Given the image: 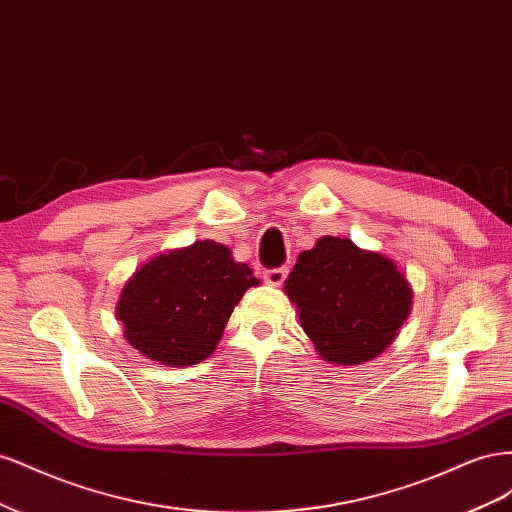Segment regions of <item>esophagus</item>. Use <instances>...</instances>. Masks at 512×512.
<instances>
[{"label":"esophagus","instance_id":"1","mask_svg":"<svg viewBox=\"0 0 512 512\" xmlns=\"http://www.w3.org/2000/svg\"><path fill=\"white\" fill-rule=\"evenodd\" d=\"M286 275H288V269H286V267L269 269V271H265V282H267L269 286H282L284 280H286Z\"/></svg>","mask_w":512,"mask_h":512}]
</instances>
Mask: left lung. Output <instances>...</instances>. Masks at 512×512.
<instances>
[{
	"instance_id": "1",
	"label": "left lung",
	"mask_w": 512,
	"mask_h": 512,
	"mask_svg": "<svg viewBox=\"0 0 512 512\" xmlns=\"http://www.w3.org/2000/svg\"><path fill=\"white\" fill-rule=\"evenodd\" d=\"M284 292L320 359L335 367L376 359L412 309L410 280L395 260L329 235L299 254Z\"/></svg>"
}]
</instances>
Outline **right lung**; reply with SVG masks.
<instances>
[{
	"mask_svg": "<svg viewBox=\"0 0 512 512\" xmlns=\"http://www.w3.org/2000/svg\"><path fill=\"white\" fill-rule=\"evenodd\" d=\"M258 284L228 245L205 239L138 267L119 294L115 314L126 342L149 361L188 367L213 354L232 309Z\"/></svg>",
	"mask_w": 512,
	"mask_h": 512,
	"instance_id": "add662e5",
	"label": "right lung"
}]
</instances>
